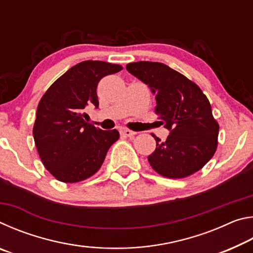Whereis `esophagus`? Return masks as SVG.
<instances>
[{"label": "esophagus", "instance_id": "34e87169", "mask_svg": "<svg viewBox=\"0 0 253 253\" xmlns=\"http://www.w3.org/2000/svg\"><path fill=\"white\" fill-rule=\"evenodd\" d=\"M121 134L123 136H125V137H131V136L136 135V132L132 131V130L127 129V128H123V129H121Z\"/></svg>", "mask_w": 253, "mask_h": 253}]
</instances>
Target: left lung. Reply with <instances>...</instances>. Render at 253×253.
Segmentation results:
<instances>
[{"label": "left lung", "instance_id": "left-lung-1", "mask_svg": "<svg viewBox=\"0 0 253 253\" xmlns=\"http://www.w3.org/2000/svg\"><path fill=\"white\" fill-rule=\"evenodd\" d=\"M128 72L148 84L155 95V113L169 130L165 142L153 135L156 148L148 162L162 176L183 178L198 172L217 147L219 124L210 101L193 81L161 62L128 63Z\"/></svg>", "mask_w": 253, "mask_h": 253}]
</instances>
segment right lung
Here are the masks:
<instances>
[{"instance_id": "obj_1", "label": "right lung", "mask_w": 253, "mask_h": 253, "mask_svg": "<svg viewBox=\"0 0 253 253\" xmlns=\"http://www.w3.org/2000/svg\"><path fill=\"white\" fill-rule=\"evenodd\" d=\"M122 66L87 60L70 68L45 91L38 105L34 143L44 168L60 182L77 183L92 176L105 161L117 129L102 130L84 122V108H98L97 85Z\"/></svg>"}]
</instances>
